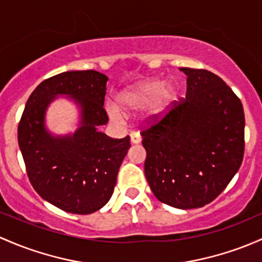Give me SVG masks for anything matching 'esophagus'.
Wrapping results in <instances>:
<instances>
[{
  "label": "esophagus",
  "instance_id": "obj_1",
  "mask_svg": "<svg viewBox=\"0 0 262 262\" xmlns=\"http://www.w3.org/2000/svg\"><path fill=\"white\" fill-rule=\"evenodd\" d=\"M129 136H130L132 144H138V143H140V140H142V137H140V134L137 133V132H132Z\"/></svg>",
  "mask_w": 262,
  "mask_h": 262
}]
</instances>
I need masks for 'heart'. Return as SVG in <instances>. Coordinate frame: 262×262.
<instances>
[{
  "label": "heart",
  "mask_w": 262,
  "mask_h": 262,
  "mask_svg": "<svg viewBox=\"0 0 262 262\" xmlns=\"http://www.w3.org/2000/svg\"><path fill=\"white\" fill-rule=\"evenodd\" d=\"M176 96L177 86L173 82L166 84L162 79H150L124 90L118 98V106L124 114H133L149 105L145 119L156 120L169 110ZM106 110L113 122H120L123 119V114L113 104H109Z\"/></svg>",
  "instance_id": "b5f03b06"
}]
</instances>
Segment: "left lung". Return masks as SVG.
Returning <instances> with one entry per match:
<instances>
[{
	"instance_id": "1",
	"label": "left lung",
	"mask_w": 262,
	"mask_h": 262,
	"mask_svg": "<svg viewBox=\"0 0 262 262\" xmlns=\"http://www.w3.org/2000/svg\"><path fill=\"white\" fill-rule=\"evenodd\" d=\"M186 99L142 130L144 173L153 194L181 210L203 207L227 187L242 163V103L220 76L181 68Z\"/></svg>"
}]
</instances>
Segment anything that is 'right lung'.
<instances>
[{
    "instance_id": "add662e5",
    "label": "right lung",
    "mask_w": 262,
    "mask_h": 262,
    "mask_svg": "<svg viewBox=\"0 0 262 262\" xmlns=\"http://www.w3.org/2000/svg\"><path fill=\"white\" fill-rule=\"evenodd\" d=\"M108 78L95 70L65 71L32 92L18 124V145L35 191L60 210L89 214L108 203L130 138L113 139L98 130L108 123L104 106ZM59 95L81 108L74 135L52 136L45 126L46 109Z\"/></svg>"
}]
</instances>
